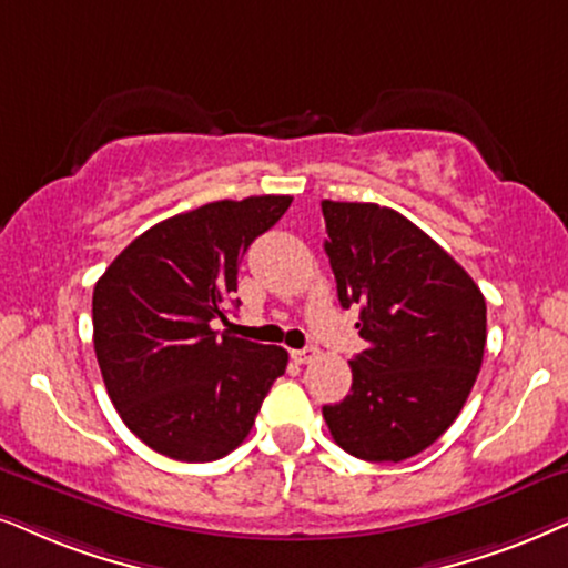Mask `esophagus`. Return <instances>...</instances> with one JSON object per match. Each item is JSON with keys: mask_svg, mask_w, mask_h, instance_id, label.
<instances>
[{"mask_svg": "<svg viewBox=\"0 0 568 568\" xmlns=\"http://www.w3.org/2000/svg\"><path fill=\"white\" fill-rule=\"evenodd\" d=\"M317 354H320V351L314 348V346H306V348L291 351L293 362H296V364H308V362H314V358H317Z\"/></svg>", "mask_w": 568, "mask_h": 568, "instance_id": "esophagus-1", "label": "esophagus"}]
</instances>
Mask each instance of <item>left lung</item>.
<instances>
[{
	"label": "left lung",
	"instance_id": "obj_1",
	"mask_svg": "<svg viewBox=\"0 0 568 568\" xmlns=\"http://www.w3.org/2000/svg\"><path fill=\"white\" fill-rule=\"evenodd\" d=\"M343 308H358L367 348L351 393L322 406L329 435L364 462H404L454 425L483 367V291L448 251L396 210L322 201Z\"/></svg>",
	"mask_w": 568,
	"mask_h": 568
}]
</instances>
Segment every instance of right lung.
Here are the masks:
<instances>
[{
  "label": "right lung",
  "instance_id": "1",
  "mask_svg": "<svg viewBox=\"0 0 568 568\" xmlns=\"http://www.w3.org/2000/svg\"><path fill=\"white\" fill-rule=\"evenodd\" d=\"M293 196L212 201L156 222L93 288V351L120 419L156 454L214 462L246 440L285 372L280 346L214 329L239 262Z\"/></svg>",
  "mask_w": 568,
  "mask_h": 568
}]
</instances>
